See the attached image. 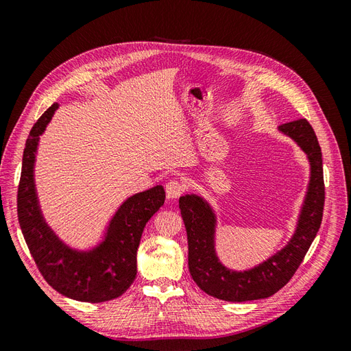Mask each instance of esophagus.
Returning <instances> with one entry per match:
<instances>
[{
	"label": "esophagus",
	"mask_w": 351,
	"mask_h": 351,
	"mask_svg": "<svg viewBox=\"0 0 351 351\" xmlns=\"http://www.w3.org/2000/svg\"><path fill=\"white\" fill-rule=\"evenodd\" d=\"M165 192L169 199H176L180 195H183L184 186L180 182H177V180H169V182L165 184Z\"/></svg>",
	"instance_id": "1"
}]
</instances>
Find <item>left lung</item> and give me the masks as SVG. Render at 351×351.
I'll list each match as a JSON object with an SVG mask.
<instances>
[{
	"mask_svg": "<svg viewBox=\"0 0 351 351\" xmlns=\"http://www.w3.org/2000/svg\"><path fill=\"white\" fill-rule=\"evenodd\" d=\"M278 132L304 152L311 167L309 183L297 218L295 230L285 246L247 269H232L217 252L218 215L210 202L197 193L180 196V212L189 243V271L199 289L226 302L267 299L291 280L321 227L325 187L322 152L307 120L281 124Z\"/></svg>",
	"mask_w": 351,
	"mask_h": 351,
	"instance_id": "8db88e82",
	"label": "left lung"
}]
</instances>
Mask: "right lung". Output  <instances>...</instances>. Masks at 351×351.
<instances>
[{
  "label": "right lung",
  "instance_id": "add662e5",
  "mask_svg": "<svg viewBox=\"0 0 351 351\" xmlns=\"http://www.w3.org/2000/svg\"><path fill=\"white\" fill-rule=\"evenodd\" d=\"M56 102L40 115L26 141L17 192L20 228L47 282L73 300L101 303L120 297L136 278L137 247L146 222L164 205L165 190L156 184L121 202L88 247L71 246L52 228L40 208L35 167L40 136L58 110Z\"/></svg>",
  "mask_w": 351,
  "mask_h": 351
}]
</instances>
